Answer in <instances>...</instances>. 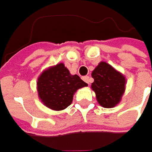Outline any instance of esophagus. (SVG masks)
Wrapping results in <instances>:
<instances>
[{
    "label": "esophagus",
    "instance_id": "34e87169",
    "mask_svg": "<svg viewBox=\"0 0 152 152\" xmlns=\"http://www.w3.org/2000/svg\"><path fill=\"white\" fill-rule=\"evenodd\" d=\"M83 80L89 85L91 82V78H90V76H85V77H83Z\"/></svg>",
    "mask_w": 152,
    "mask_h": 152
}]
</instances>
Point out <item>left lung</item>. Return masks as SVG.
Wrapping results in <instances>:
<instances>
[{
    "mask_svg": "<svg viewBox=\"0 0 152 152\" xmlns=\"http://www.w3.org/2000/svg\"><path fill=\"white\" fill-rule=\"evenodd\" d=\"M91 76L94 79L91 89L96 93L100 106L105 108L116 107L125 91L124 75L106 61H101L92 71Z\"/></svg>",
    "mask_w": 152,
    "mask_h": 152,
    "instance_id": "obj_1",
    "label": "left lung"
}]
</instances>
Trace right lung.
<instances>
[{
  "label": "right lung",
  "mask_w": 152,
  "mask_h": 152,
  "mask_svg": "<svg viewBox=\"0 0 152 152\" xmlns=\"http://www.w3.org/2000/svg\"><path fill=\"white\" fill-rule=\"evenodd\" d=\"M87 85L77 74L72 75L61 62L40 73L37 81L38 96L45 107L61 111L71 105L74 93Z\"/></svg>",
  "instance_id": "1"
}]
</instances>
